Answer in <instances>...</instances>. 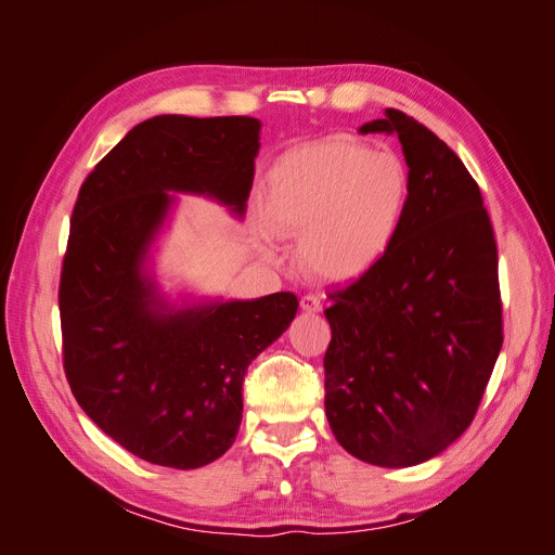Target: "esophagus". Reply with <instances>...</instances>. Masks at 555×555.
I'll list each match as a JSON object with an SVG mask.
<instances>
[{
	"mask_svg": "<svg viewBox=\"0 0 555 555\" xmlns=\"http://www.w3.org/2000/svg\"><path fill=\"white\" fill-rule=\"evenodd\" d=\"M300 308H304L306 312H322V300H319V296H314V294H308L300 298Z\"/></svg>",
	"mask_w": 555,
	"mask_h": 555,
	"instance_id": "1",
	"label": "esophagus"
}]
</instances>
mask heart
I'll return each instance as SVG.
<instances>
[{"instance_id": "1", "label": "heart", "mask_w": 555, "mask_h": 555, "mask_svg": "<svg viewBox=\"0 0 555 555\" xmlns=\"http://www.w3.org/2000/svg\"><path fill=\"white\" fill-rule=\"evenodd\" d=\"M408 192V171L391 150L328 139L292 150L273 166L263 212L280 236L300 238L308 273L351 282L391 249Z\"/></svg>"}]
</instances>
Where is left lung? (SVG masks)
<instances>
[{
  "instance_id": "left-lung-1",
  "label": "left lung",
  "mask_w": 555,
  "mask_h": 555,
  "mask_svg": "<svg viewBox=\"0 0 555 555\" xmlns=\"http://www.w3.org/2000/svg\"><path fill=\"white\" fill-rule=\"evenodd\" d=\"M361 133H396L408 162L398 236L324 310L328 426L351 456L408 467L473 424L502 347L498 245L479 184L414 117L386 108Z\"/></svg>"
}]
</instances>
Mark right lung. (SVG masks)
I'll list each match as a JSON object with an SVG mask.
<instances>
[{"instance_id":"right-lung-1","label":"right lung","mask_w":555,"mask_h":555,"mask_svg":"<svg viewBox=\"0 0 555 555\" xmlns=\"http://www.w3.org/2000/svg\"><path fill=\"white\" fill-rule=\"evenodd\" d=\"M261 122L157 115L82 182L60 275L62 361L78 405L147 463L194 469L236 440L247 365L292 324L278 292L169 310L143 275L171 196L208 194L245 212Z\"/></svg>"}]
</instances>
